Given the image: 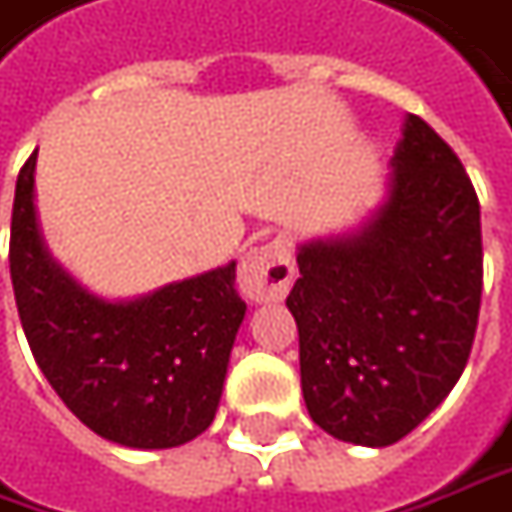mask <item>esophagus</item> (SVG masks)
Wrapping results in <instances>:
<instances>
[{"mask_svg": "<svg viewBox=\"0 0 512 512\" xmlns=\"http://www.w3.org/2000/svg\"><path fill=\"white\" fill-rule=\"evenodd\" d=\"M294 280V260L283 240H272L249 249L240 260L238 286L255 303L283 300Z\"/></svg>", "mask_w": 512, "mask_h": 512, "instance_id": "34e87169", "label": "esophagus"}]
</instances>
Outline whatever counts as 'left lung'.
Wrapping results in <instances>:
<instances>
[{
	"mask_svg": "<svg viewBox=\"0 0 512 512\" xmlns=\"http://www.w3.org/2000/svg\"><path fill=\"white\" fill-rule=\"evenodd\" d=\"M388 167L360 226L297 246L286 297L309 416L362 448L394 445L442 405L482 303L479 198L456 152L408 113Z\"/></svg>",
	"mask_w": 512,
	"mask_h": 512,
	"instance_id": "obj_1",
	"label": "left lung"
}]
</instances>
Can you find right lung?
I'll return each instance as SVG.
<instances>
[{"label":"right lung","mask_w":512,"mask_h":512,"mask_svg":"<svg viewBox=\"0 0 512 512\" xmlns=\"http://www.w3.org/2000/svg\"><path fill=\"white\" fill-rule=\"evenodd\" d=\"M10 280L42 374L101 439L164 450L212 425L246 317L235 260L133 300L98 297L42 238L33 152L16 178Z\"/></svg>","instance_id":"add662e5"}]
</instances>
